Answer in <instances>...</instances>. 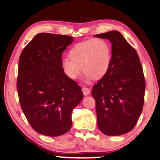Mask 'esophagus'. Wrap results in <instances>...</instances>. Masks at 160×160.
Segmentation results:
<instances>
[{
	"mask_svg": "<svg viewBox=\"0 0 160 160\" xmlns=\"http://www.w3.org/2000/svg\"><path fill=\"white\" fill-rule=\"evenodd\" d=\"M82 92L85 95H88L90 93V89L88 88H86V87H83Z\"/></svg>",
	"mask_w": 160,
	"mask_h": 160,
	"instance_id": "obj_1",
	"label": "esophagus"
}]
</instances>
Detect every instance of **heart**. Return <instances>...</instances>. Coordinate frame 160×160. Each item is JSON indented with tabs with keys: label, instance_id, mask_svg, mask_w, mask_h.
Listing matches in <instances>:
<instances>
[{
	"label": "heart",
	"instance_id": "b5f03b06",
	"mask_svg": "<svg viewBox=\"0 0 160 160\" xmlns=\"http://www.w3.org/2000/svg\"><path fill=\"white\" fill-rule=\"evenodd\" d=\"M111 62V47L103 38H91L74 44L69 52V58L62 61L65 74L70 79L79 77L82 68L86 80L98 79L107 72Z\"/></svg>",
	"mask_w": 160,
	"mask_h": 160
}]
</instances>
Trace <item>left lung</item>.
Returning <instances> with one entry per match:
<instances>
[{"label":"left lung","instance_id":"obj_1","mask_svg":"<svg viewBox=\"0 0 160 160\" xmlns=\"http://www.w3.org/2000/svg\"><path fill=\"white\" fill-rule=\"evenodd\" d=\"M95 36L112 44L110 67L91 92L98 128L108 136L124 134L134 128L142 112L146 89L143 67L137 51L118 31Z\"/></svg>","mask_w":160,"mask_h":160}]
</instances>
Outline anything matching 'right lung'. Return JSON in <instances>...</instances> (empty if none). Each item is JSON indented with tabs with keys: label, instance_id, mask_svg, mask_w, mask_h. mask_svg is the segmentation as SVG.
<instances>
[{
	"label": "right lung",
	"instance_id": "1",
	"mask_svg": "<svg viewBox=\"0 0 160 160\" xmlns=\"http://www.w3.org/2000/svg\"><path fill=\"white\" fill-rule=\"evenodd\" d=\"M74 38L42 32L21 53L17 90L23 112L32 129L49 137L72 127V111L83 99L81 88L65 74L62 53Z\"/></svg>",
	"mask_w": 160,
	"mask_h": 160
}]
</instances>
